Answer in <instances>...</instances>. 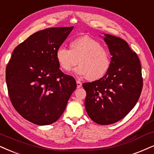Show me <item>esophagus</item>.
<instances>
[{
    "mask_svg": "<svg viewBox=\"0 0 154 154\" xmlns=\"http://www.w3.org/2000/svg\"><path fill=\"white\" fill-rule=\"evenodd\" d=\"M76 84H77V88H81V87L82 86V83H81V81H76Z\"/></svg>",
    "mask_w": 154,
    "mask_h": 154,
    "instance_id": "obj_1",
    "label": "esophagus"
}]
</instances>
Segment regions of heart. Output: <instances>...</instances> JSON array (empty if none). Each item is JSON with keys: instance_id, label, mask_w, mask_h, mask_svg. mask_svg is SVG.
I'll use <instances>...</instances> for the list:
<instances>
[{"instance_id": "b5f03b06", "label": "heart", "mask_w": 154, "mask_h": 154, "mask_svg": "<svg viewBox=\"0 0 154 154\" xmlns=\"http://www.w3.org/2000/svg\"><path fill=\"white\" fill-rule=\"evenodd\" d=\"M56 59L63 71L68 73L79 63L75 73L86 76L89 81L99 80L106 75L111 66L110 52L100 43L88 35L72 40L69 49L60 46L56 51Z\"/></svg>"}]
</instances>
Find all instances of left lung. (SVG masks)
Masks as SVG:
<instances>
[{
  "instance_id": "obj_1",
  "label": "left lung",
  "mask_w": 154,
  "mask_h": 154,
  "mask_svg": "<svg viewBox=\"0 0 154 154\" xmlns=\"http://www.w3.org/2000/svg\"><path fill=\"white\" fill-rule=\"evenodd\" d=\"M111 57L106 75L91 83H84L85 108L88 116L100 125L120 121L137 103L143 88L140 60L124 40L104 34Z\"/></svg>"
}]
</instances>
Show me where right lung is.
<instances>
[{"label": "right lung", "mask_w": 154, "mask_h": 154, "mask_svg": "<svg viewBox=\"0 0 154 154\" xmlns=\"http://www.w3.org/2000/svg\"><path fill=\"white\" fill-rule=\"evenodd\" d=\"M73 27L49 28L33 33L13 51L5 70L11 101L16 111L40 126L60 117L76 82L59 69L56 51Z\"/></svg>", "instance_id": "add662e5"}]
</instances>
